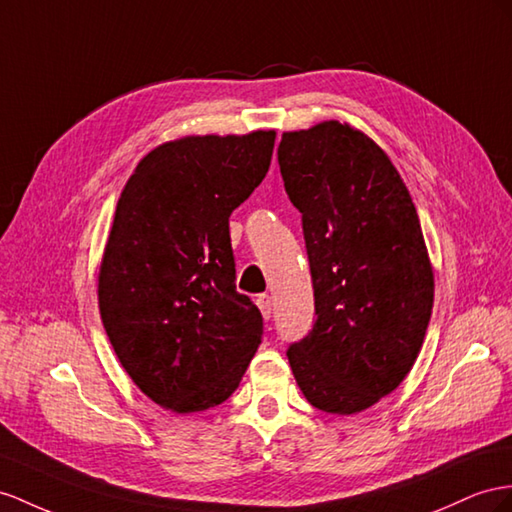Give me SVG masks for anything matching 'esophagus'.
I'll return each instance as SVG.
<instances>
[{"instance_id": "34e87169", "label": "esophagus", "mask_w": 512, "mask_h": 512, "mask_svg": "<svg viewBox=\"0 0 512 512\" xmlns=\"http://www.w3.org/2000/svg\"><path fill=\"white\" fill-rule=\"evenodd\" d=\"M255 303H257V307L261 311V316L268 320L272 316V300H270V296L268 294H261V296H257Z\"/></svg>"}]
</instances>
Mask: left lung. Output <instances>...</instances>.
<instances>
[{
  "label": "left lung",
  "instance_id": "8db88e82",
  "mask_svg": "<svg viewBox=\"0 0 512 512\" xmlns=\"http://www.w3.org/2000/svg\"><path fill=\"white\" fill-rule=\"evenodd\" d=\"M279 166L318 316L287 359L309 404L361 413L404 381L426 337L435 274L417 209L387 153L348 123L285 131Z\"/></svg>",
  "mask_w": 512,
  "mask_h": 512
}]
</instances>
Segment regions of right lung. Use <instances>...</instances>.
Masks as SVG:
<instances>
[{"mask_svg": "<svg viewBox=\"0 0 512 512\" xmlns=\"http://www.w3.org/2000/svg\"><path fill=\"white\" fill-rule=\"evenodd\" d=\"M274 129L186 136L138 162L99 268L110 344L144 396L196 413L238 389L264 333L235 292L229 216L266 177Z\"/></svg>", "mask_w": 512, "mask_h": 512, "instance_id": "add662e5", "label": "right lung"}]
</instances>
